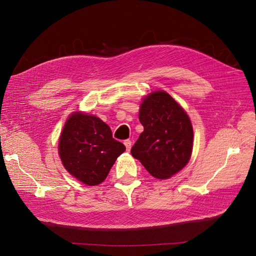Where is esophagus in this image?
Listing matches in <instances>:
<instances>
[{
  "mask_svg": "<svg viewBox=\"0 0 256 256\" xmlns=\"http://www.w3.org/2000/svg\"><path fill=\"white\" fill-rule=\"evenodd\" d=\"M124 143V145H126V150L130 152V147H132V141L128 139V140H126Z\"/></svg>",
  "mask_w": 256,
  "mask_h": 256,
  "instance_id": "obj_1",
  "label": "esophagus"
}]
</instances>
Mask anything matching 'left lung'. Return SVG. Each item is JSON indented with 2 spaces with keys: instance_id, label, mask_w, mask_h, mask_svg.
Returning a JSON list of instances; mask_svg holds the SVG:
<instances>
[{
  "instance_id": "8db88e82",
  "label": "left lung",
  "mask_w": 256,
  "mask_h": 256,
  "mask_svg": "<svg viewBox=\"0 0 256 256\" xmlns=\"http://www.w3.org/2000/svg\"><path fill=\"white\" fill-rule=\"evenodd\" d=\"M139 120L144 130L132 147V156L156 178H171L188 164L192 154L193 128L189 116L160 90L143 100Z\"/></svg>"
}]
</instances>
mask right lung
<instances>
[{
	"instance_id": "add662e5",
	"label": "right lung",
	"mask_w": 256,
	"mask_h": 256,
	"mask_svg": "<svg viewBox=\"0 0 256 256\" xmlns=\"http://www.w3.org/2000/svg\"><path fill=\"white\" fill-rule=\"evenodd\" d=\"M65 169L88 186L102 182L126 146L112 137V130L96 116L74 112L65 122L59 140Z\"/></svg>"
}]
</instances>
